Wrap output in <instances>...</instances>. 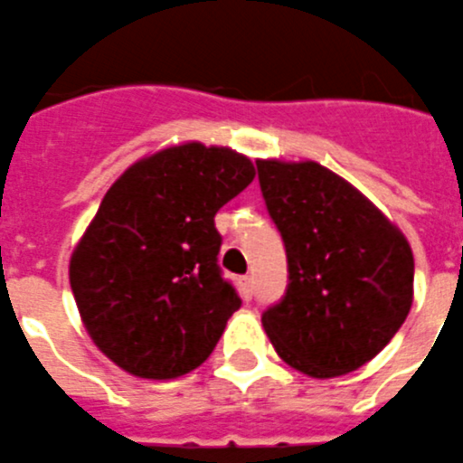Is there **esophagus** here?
<instances>
[{
    "instance_id": "esophagus-1",
    "label": "esophagus",
    "mask_w": 463,
    "mask_h": 463,
    "mask_svg": "<svg viewBox=\"0 0 463 463\" xmlns=\"http://www.w3.org/2000/svg\"><path fill=\"white\" fill-rule=\"evenodd\" d=\"M240 291H242V298H245V301H250V298H252V294H255V279L252 277L240 279Z\"/></svg>"
}]
</instances>
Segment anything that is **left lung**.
<instances>
[{"mask_svg":"<svg viewBox=\"0 0 463 463\" xmlns=\"http://www.w3.org/2000/svg\"><path fill=\"white\" fill-rule=\"evenodd\" d=\"M260 189L287 247L288 287L262 313L288 366L333 379L364 366L412 306V250L364 194L317 162L260 160Z\"/></svg>","mask_w":463,"mask_h":463,"instance_id":"8db88e82","label":"left lung"}]
</instances>
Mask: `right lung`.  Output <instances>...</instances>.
I'll use <instances>...</instances> for the list:
<instances>
[{"label": "right lung", "mask_w": 463, "mask_h": 463, "mask_svg": "<svg viewBox=\"0 0 463 463\" xmlns=\"http://www.w3.org/2000/svg\"><path fill=\"white\" fill-rule=\"evenodd\" d=\"M255 179L231 147H165L130 165L101 199L70 260L87 333L140 379L203 364L240 296L218 267V208Z\"/></svg>", "instance_id": "right-lung-1"}]
</instances>
